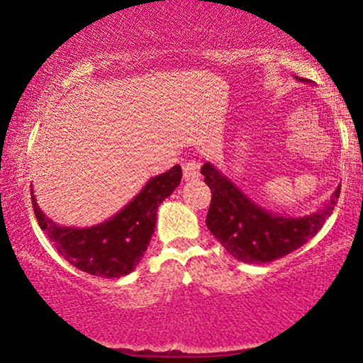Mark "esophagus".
Segmentation results:
<instances>
[{
	"instance_id": "obj_1",
	"label": "esophagus",
	"mask_w": 363,
	"mask_h": 363,
	"mask_svg": "<svg viewBox=\"0 0 363 363\" xmlns=\"http://www.w3.org/2000/svg\"><path fill=\"white\" fill-rule=\"evenodd\" d=\"M182 169H184V181H194V179L199 177V164L194 160L184 162L182 164Z\"/></svg>"
}]
</instances>
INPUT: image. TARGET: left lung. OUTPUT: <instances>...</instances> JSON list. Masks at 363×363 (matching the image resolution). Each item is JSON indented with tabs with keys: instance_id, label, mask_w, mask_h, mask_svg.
<instances>
[{
	"instance_id": "left-lung-1",
	"label": "left lung",
	"mask_w": 363,
	"mask_h": 363,
	"mask_svg": "<svg viewBox=\"0 0 363 363\" xmlns=\"http://www.w3.org/2000/svg\"><path fill=\"white\" fill-rule=\"evenodd\" d=\"M201 174L211 189L208 228L225 251L249 264L272 262L302 247L320 230L340 196L336 189L328 205L312 215L281 216L249 199L210 162L203 165Z\"/></svg>"
}]
</instances>
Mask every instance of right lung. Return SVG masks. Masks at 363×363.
Listing matches in <instances>:
<instances>
[{
  "label": "right lung",
  "mask_w": 363,
  "mask_h": 363,
  "mask_svg": "<svg viewBox=\"0 0 363 363\" xmlns=\"http://www.w3.org/2000/svg\"><path fill=\"white\" fill-rule=\"evenodd\" d=\"M181 165L152 177L123 210L89 228L54 223L37 206L30 189L32 206L39 227L69 264L94 277L119 278L131 273L141 261L155 232L158 206L181 184Z\"/></svg>",
  "instance_id": "1"
}]
</instances>
